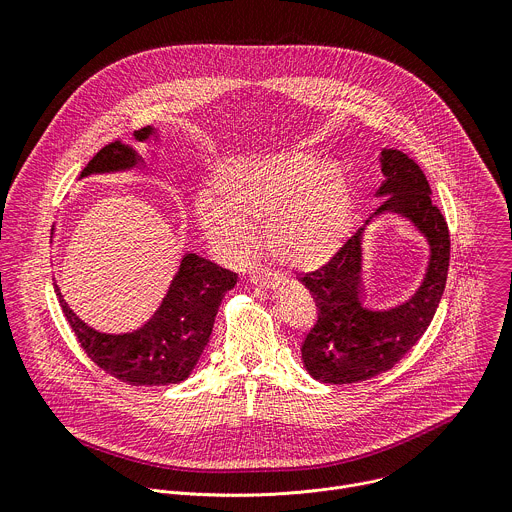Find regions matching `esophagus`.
I'll return each mask as SVG.
<instances>
[{
  "label": "esophagus",
  "mask_w": 512,
  "mask_h": 512,
  "mask_svg": "<svg viewBox=\"0 0 512 512\" xmlns=\"http://www.w3.org/2000/svg\"><path fill=\"white\" fill-rule=\"evenodd\" d=\"M251 281H253L255 285L267 287V289L279 285V277H277L275 273H271V271H253V273H251Z\"/></svg>",
  "instance_id": "34e87169"
}]
</instances>
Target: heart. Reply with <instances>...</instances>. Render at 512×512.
Here are the masks:
<instances>
[{"instance_id":"heart-1","label":"heart","mask_w":512,"mask_h":512,"mask_svg":"<svg viewBox=\"0 0 512 512\" xmlns=\"http://www.w3.org/2000/svg\"><path fill=\"white\" fill-rule=\"evenodd\" d=\"M196 200L204 235L233 257L253 249L251 225H267V247L285 267L310 271L336 257L350 233L352 196L344 176L308 154L235 160Z\"/></svg>"}]
</instances>
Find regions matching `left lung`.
Returning <instances> with one entry per match:
<instances>
[{
    "instance_id": "1",
    "label": "left lung",
    "mask_w": 512,
    "mask_h": 512,
    "mask_svg": "<svg viewBox=\"0 0 512 512\" xmlns=\"http://www.w3.org/2000/svg\"><path fill=\"white\" fill-rule=\"evenodd\" d=\"M381 166L387 180L379 194L387 198L377 212H401L425 233L431 245L429 269L407 304L389 312L373 310L362 298L358 229L332 261L302 273L300 281L318 306V320L302 342V358L308 373L322 383H358L393 369L431 324L446 287L450 229L431 202L423 170L399 150H383Z\"/></svg>"
}]
</instances>
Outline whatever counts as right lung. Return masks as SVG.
Masks as SVG:
<instances>
[{
  "instance_id": "obj_1",
  "label": "right lung",
  "mask_w": 512,
  "mask_h": 512,
  "mask_svg": "<svg viewBox=\"0 0 512 512\" xmlns=\"http://www.w3.org/2000/svg\"><path fill=\"white\" fill-rule=\"evenodd\" d=\"M152 133L150 125L133 131L137 139H148ZM139 162L141 158L129 145L115 139L95 154L81 176L123 170ZM235 283L237 273L188 253L154 318L143 328L121 336L87 326L66 306L60 289L54 287V291L81 348L99 369L135 387H154L180 383L190 375L208 344L218 306Z\"/></svg>"
}]
</instances>
